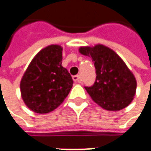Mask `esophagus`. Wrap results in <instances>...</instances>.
<instances>
[{
  "instance_id": "esophagus-1",
  "label": "esophagus",
  "mask_w": 151,
  "mask_h": 151,
  "mask_svg": "<svg viewBox=\"0 0 151 151\" xmlns=\"http://www.w3.org/2000/svg\"><path fill=\"white\" fill-rule=\"evenodd\" d=\"M72 79L75 82H81V77H80V76H79V75L74 76L72 77Z\"/></svg>"
}]
</instances>
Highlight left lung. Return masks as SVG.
Returning <instances> with one entry per match:
<instances>
[{"instance_id": "1", "label": "left lung", "mask_w": 151, "mask_h": 151, "mask_svg": "<svg viewBox=\"0 0 151 151\" xmlns=\"http://www.w3.org/2000/svg\"><path fill=\"white\" fill-rule=\"evenodd\" d=\"M79 51L94 62L96 81L85 86L92 100L102 108L119 111L130 104L136 91V80L124 60L102 44L81 47Z\"/></svg>"}]
</instances>
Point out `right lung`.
<instances>
[{"label": "right lung", "instance_id": "right-lung-1", "mask_svg": "<svg viewBox=\"0 0 151 151\" xmlns=\"http://www.w3.org/2000/svg\"><path fill=\"white\" fill-rule=\"evenodd\" d=\"M62 50L61 46L55 44L40 50L22 78V98L35 113L54 111L64 101L72 87L71 76L61 65Z\"/></svg>", "mask_w": 151, "mask_h": 151}]
</instances>
